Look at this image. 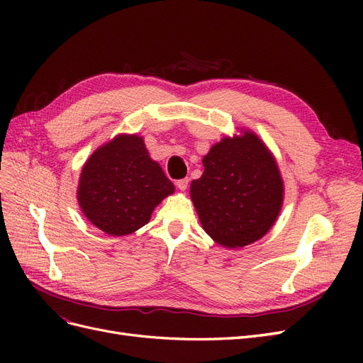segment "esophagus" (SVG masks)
<instances>
[{
  "mask_svg": "<svg viewBox=\"0 0 363 363\" xmlns=\"http://www.w3.org/2000/svg\"><path fill=\"white\" fill-rule=\"evenodd\" d=\"M175 184H177V188L183 192L188 189V184H189V179H182V180H177L175 182Z\"/></svg>",
  "mask_w": 363,
  "mask_h": 363,
  "instance_id": "esophagus-1",
  "label": "esophagus"
}]
</instances>
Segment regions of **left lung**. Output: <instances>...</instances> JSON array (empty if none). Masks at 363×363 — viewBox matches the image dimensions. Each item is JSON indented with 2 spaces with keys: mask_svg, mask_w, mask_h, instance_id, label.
<instances>
[{
  "mask_svg": "<svg viewBox=\"0 0 363 363\" xmlns=\"http://www.w3.org/2000/svg\"><path fill=\"white\" fill-rule=\"evenodd\" d=\"M204 172L191 183V200L204 232L225 248L265 236L280 215L284 184L276 157L255 131L240 128L203 157Z\"/></svg>",
  "mask_w": 363,
  "mask_h": 363,
  "instance_id": "obj_1",
  "label": "left lung"
}]
</instances>
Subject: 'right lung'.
<instances>
[{
    "instance_id": "right-lung-1",
    "label": "right lung",
    "mask_w": 363,
    "mask_h": 363,
    "mask_svg": "<svg viewBox=\"0 0 363 363\" xmlns=\"http://www.w3.org/2000/svg\"><path fill=\"white\" fill-rule=\"evenodd\" d=\"M175 186L150 157L144 138L116 135L98 147L83 164L77 201L84 218L111 236L144 227Z\"/></svg>"
}]
</instances>
